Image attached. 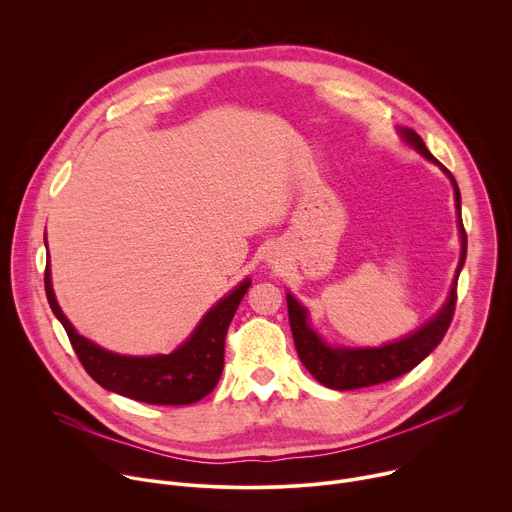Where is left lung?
I'll use <instances>...</instances> for the list:
<instances>
[{
  "label": "left lung",
  "mask_w": 512,
  "mask_h": 512,
  "mask_svg": "<svg viewBox=\"0 0 512 512\" xmlns=\"http://www.w3.org/2000/svg\"><path fill=\"white\" fill-rule=\"evenodd\" d=\"M401 137L411 145L413 150H417L423 158L429 162L437 164L444 174L452 180L454 186V198H456V210H458V229H460V239H462V255H460V265L456 269V277L450 289V296L444 304V308L437 312L429 322H425L419 330L411 332L409 336L377 346V348H336L326 344L320 334H316L310 324H308V310L294 298L287 294V316H289V326L291 334H294L296 350L300 360L304 362V367L310 371V375L322 383L328 389L336 391H350V389H362V387H371V385H381L391 379H397L411 369H415L417 364L442 342L446 336L454 310H456V287H458V277L462 271V265L466 261V231L462 223V198H460V188L450 174L446 166L437 162L431 152L425 148L423 139L407 127L399 129Z\"/></svg>",
  "instance_id": "1"
}]
</instances>
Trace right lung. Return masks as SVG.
Wrapping results in <instances>:
<instances>
[{
	"mask_svg": "<svg viewBox=\"0 0 512 512\" xmlns=\"http://www.w3.org/2000/svg\"><path fill=\"white\" fill-rule=\"evenodd\" d=\"M249 285L251 279H245L229 296L218 300V304L204 314L190 338L174 352L156 356H125L97 346L72 328L54 296L50 261L44 271L48 304L64 326L85 371L103 389L150 405H190L206 397L216 387L225 364L227 330Z\"/></svg>",
	"mask_w": 512,
	"mask_h": 512,
	"instance_id": "right-lung-1",
	"label": "right lung"
}]
</instances>
